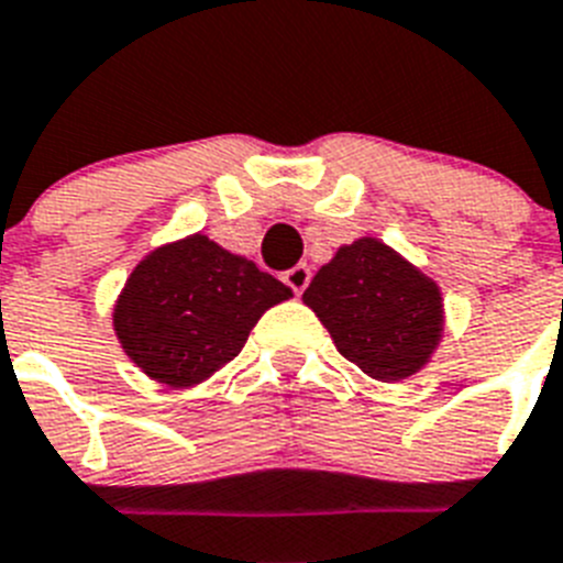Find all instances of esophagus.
Wrapping results in <instances>:
<instances>
[{"instance_id":"esophagus-1","label":"esophagus","mask_w":563,"mask_h":563,"mask_svg":"<svg viewBox=\"0 0 563 563\" xmlns=\"http://www.w3.org/2000/svg\"><path fill=\"white\" fill-rule=\"evenodd\" d=\"M283 280H286V286H289V289L295 291V295H300V291H303L306 286H309L311 268L306 266V263H300V266L289 268V272H283Z\"/></svg>"}]
</instances>
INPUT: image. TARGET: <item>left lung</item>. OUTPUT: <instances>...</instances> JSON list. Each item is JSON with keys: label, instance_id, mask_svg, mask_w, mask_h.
I'll return each mask as SVG.
<instances>
[{"label": "left lung", "instance_id": "left-lung-1", "mask_svg": "<svg viewBox=\"0 0 563 563\" xmlns=\"http://www.w3.org/2000/svg\"><path fill=\"white\" fill-rule=\"evenodd\" d=\"M303 303L338 352L384 384L418 375L443 338L441 286L377 238L340 245L311 277Z\"/></svg>", "mask_w": 563, "mask_h": 563}]
</instances>
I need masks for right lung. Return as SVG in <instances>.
<instances>
[{"label": "right lung", "mask_w": 563, "mask_h": 563, "mask_svg": "<svg viewBox=\"0 0 563 563\" xmlns=\"http://www.w3.org/2000/svg\"><path fill=\"white\" fill-rule=\"evenodd\" d=\"M289 297L277 277L197 231L136 263L113 303V332L151 380L188 389L234 361L254 323Z\"/></svg>", "instance_id": "add662e5"}]
</instances>
